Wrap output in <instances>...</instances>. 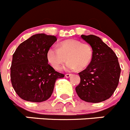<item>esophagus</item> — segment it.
Here are the masks:
<instances>
[{
    "mask_svg": "<svg viewBox=\"0 0 130 130\" xmlns=\"http://www.w3.org/2000/svg\"><path fill=\"white\" fill-rule=\"evenodd\" d=\"M72 74H65V77L66 78H69L70 76H71Z\"/></svg>",
    "mask_w": 130,
    "mask_h": 130,
    "instance_id": "esophagus-1",
    "label": "esophagus"
}]
</instances>
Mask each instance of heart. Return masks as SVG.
Instances as JSON below:
<instances>
[{
  "instance_id": "1",
  "label": "heart",
  "mask_w": 130,
  "mask_h": 130,
  "mask_svg": "<svg viewBox=\"0 0 130 130\" xmlns=\"http://www.w3.org/2000/svg\"><path fill=\"white\" fill-rule=\"evenodd\" d=\"M67 59L69 61L63 69L68 71L84 69L92 61L93 49L89 44L76 39H69L59 44L58 48L52 46L46 53L48 63L57 69Z\"/></svg>"
}]
</instances>
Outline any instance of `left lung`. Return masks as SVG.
Returning a JSON list of instances; mask_svg holds the SVG:
<instances>
[{
	"label": "left lung",
	"instance_id": "obj_1",
	"mask_svg": "<svg viewBox=\"0 0 130 130\" xmlns=\"http://www.w3.org/2000/svg\"><path fill=\"white\" fill-rule=\"evenodd\" d=\"M92 46L93 57L89 65L78 73L80 82L76 92L82 100L99 103L111 97L119 82L121 69L113 50L97 36L81 35Z\"/></svg>",
	"mask_w": 130,
	"mask_h": 130
}]
</instances>
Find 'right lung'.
<instances>
[{"instance_id": "right-lung-1", "label": "right lung", "mask_w": 130, "mask_h": 130, "mask_svg": "<svg viewBox=\"0 0 130 130\" xmlns=\"http://www.w3.org/2000/svg\"><path fill=\"white\" fill-rule=\"evenodd\" d=\"M57 40L55 36L37 34L19 45L12 57V86L22 99L42 102L50 98L57 79L63 74L48 64L46 53Z\"/></svg>"}]
</instances>
